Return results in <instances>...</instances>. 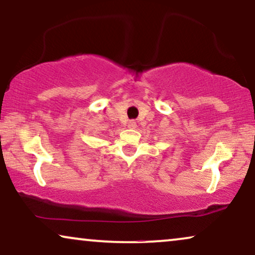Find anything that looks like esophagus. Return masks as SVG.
I'll list each match as a JSON object with an SVG mask.
<instances>
[{
  "mask_svg": "<svg viewBox=\"0 0 255 255\" xmlns=\"http://www.w3.org/2000/svg\"><path fill=\"white\" fill-rule=\"evenodd\" d=\"M128 127L130 128H135V127H137V123H135L134 121H130V122H128Z\"/></svg>",
  "mask_w": 255,
  "mask_h": 255,
  "instance_id": "1",
  "label": "esophagus"
}]
</instances>
